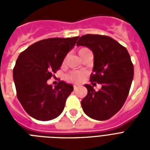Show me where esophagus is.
I'll use <instances>...</instances> for the list:
<instances>
[{
	"instance_id": "1",
	"label": "esophagus",
	"mask_w": 150,
	"mask_h": 150,
	"mask_svg": "<svg viewBox=\"0 0 150 150\" xmlns=\"http://www.w3.org/2000/svg\"><path fill=\"white\" fill-rule=\"evenodd\" d=\"M73 87H74V89H77L79 87V85L78 84H75L74 86H73Z\"/></svg>"
}]
</instances>
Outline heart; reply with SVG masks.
Listing matches in <instances>:
<instances>
[{
  "mask_svg": "<svg viewBox=\"0 0 150 150\" xmlns=\"http://www.w3.org/2000/svg\"><path fill=\"white\" fill-rule=\"evenodd\" d=\"M89 50L87 48H81L79 50V54L81 55L82 54H83L84 52ZM85 73L82 72V71H71L70 74H68L67 75V79L70 81H72V82H80L82 81V79L84 78Z\"/></svg>",
  "mask_w": 150,
  "mask_h": 150,
  "instance_id": "heart-1",
  "label": "heart"
}]
</instances>
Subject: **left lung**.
I'll return each instance as SVG.
<instances>
[{"label":"left lung","instance_id":"left-lung-1","mask_svg":"<svg viewBox=\"0 0 150 150\" xmlns=\"http://www.w3.org/2000/svg\"><path fill=\"white\" fill-rule=\"evenodd\" d=\"M79 38L77 46L86 47L93 53L90 82L102 85L98 91L85 85L88 93L81 102L82 110L94 120L105 121L121 110L128 97L134 76L133 64L127 49L110 36L87 34Z\"/></svg>","mask_w":150,"mask_h":150}]
</instances>
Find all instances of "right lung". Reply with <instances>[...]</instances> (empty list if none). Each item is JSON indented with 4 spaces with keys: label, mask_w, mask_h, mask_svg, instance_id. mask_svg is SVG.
<instances>
[{
    "label": "right lung",
    "mask_w": 150,
    "mask_h": 150,
    "mask_svg": "<svg viewBox=\"0 0 150 150\" xmlns=\"http://www.w3.org/2000/svg\"><path fill=\"white\" fill-rule=\"evenodd\" d=\"M79 36L38 41L22 52L13 69L17 97L29 115L50 121L62 113L73 86L61 81L53 87L47 80L61 68Z\"/></svg>",
    "instance_id": "obj_1"
}]
</instances>
